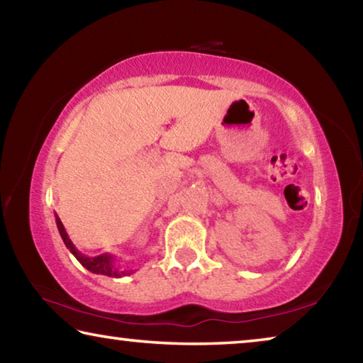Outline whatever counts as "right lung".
<instances>
[{
    "mask_svg": "<svg viewBox=\"0 0 363 363\" xmlns=\"http://www.w3.org/2000/svg\"><path fill=\"white\" fill-rule=\"evenodd\" d=\"M56 218V226H57V231L61 234V239L65 245L69 249V252L77 258L79 263L82 264L84 268H87L89 272L95 273V274H105L109 276V278H123V276H128L130 273H134L132 269H123V268H118L116 264V257L114 255H109V254H101V255H96V257H87L84 255L82 252L77 250V247L72 244V240L69 239V235L66 233L65 226H62V223L57 215H55Z\"/></svg>",
    "mask_w": 363,
    "mask_h": 363,
    "instance_id": "right-lung-1",
    "label": "right lung"
}]
</instances>
